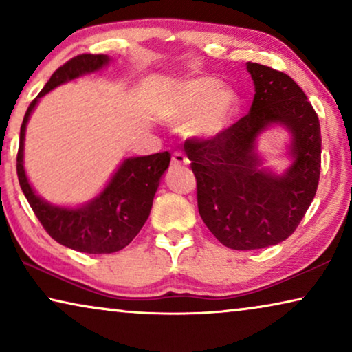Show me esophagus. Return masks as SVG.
<instances>
[{
  "label": "esophagus",
  "instance_id": "34e87169",
  "mask_svg": "<svg viewBox=\"0 0 352 352\" xmlns=\"http://www.w3.org/2000/svg\"><path fill=\"white\" fill-rule=\"evenodd\" d=\"M187 164H188V159L186 157L184 152L176 151L175 154H173V157H171V165L181 166V165H187Z\"/></svg>",
  "mask_w": 352,
  "mask_h": 352
}]
</instances>
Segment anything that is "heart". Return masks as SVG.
I'll return each instance as SVG.
<instances>
[{"instance_id": "heart-1", "label": "heart", "mask_w": 352, "mask_h": 352, "mask_svg": "<svg viewBox=\"0 0 352 352\" xmlns=\"http://www.w3.org/2000/svg\"><path fill=\"white\" fill-rule=\"evenodd\" d=\"M197 109L200 113L193 122V133L212 138L230 125L238 109V96L230 89H221V80L216 78L193 79L182 89L179 113L186 116Z\"/></svg>"}]
</instances>
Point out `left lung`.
I'll return each mask as SVG.
<instances>
[{
  "label": "left lung",
  "mask_w": 352,
  "mask_h": 352,
  "mask_svg": "<svg viewBox=\"0 0 352 352\" xmlns=\"http://www.w3.org/2000/svg\"><path fill=\"white\" fill-rule=\"evenodd\" d=\"M256 85L249 113L221 135L188 138L184 151L197 179L198 212L223 246L252 251L295 232L316 195L320 176L319 117L297 82L281 71L248 63ZM270 123L293 133L294 164L286 175L258 170L253 152Z\"/></svg>",
  "instance_id": "obj_1"
}]
</instances>
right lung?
<instances>
[{"instance_id": "right-lung-1", "label": "right lung", "mask_w": 352, "mask_h": 352, "mask_svg": "<svg viewBox=\"0 0 352 352\" xmlns=\"http://www.w3.org/2000/svg\"><path fill=\"white\" fill-rule=\"evenodd\" d=\"M109 62L108 55L80 54L50 76L49 82L30 103L20 126L17 176L22 192L44 230L66 248L87 254H111L131 243L149 217L160 177L170 165V152L126 159L113 179L95 198L78 210L52 206L34 193L23 170L25 126L38 100L57 85L96 71Z\"/></svg>"}]
</instances>
